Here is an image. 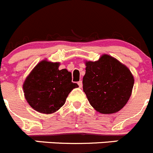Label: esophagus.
I'll return each mask as SVG.
<instances>
[{"label":"esophagus","mask_w":153,"mask_h":153,"mask_svg":"<svg viewBox=\"0 0 153 153\" xmlns=\"http://www.w3.org/2000/svg\"><path fill=\"white\" fill-rule=\"evenodd\" d=\"M78 86L80 87V88H82V85H82V81H79V82H78Z\"/></svg>","instance_id":"1"}]
</instances>
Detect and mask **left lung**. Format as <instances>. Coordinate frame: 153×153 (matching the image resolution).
<instances>
[{
    "instance_id": "8db88e82",
    "label": "left lung",
    "mask_w": 153,
    "mask_h": 153,
    "mask_svg": "<svg viewBox=\"0 0 153 153\" xmlns=\"http://www.w3.org/2000/svg\"><path fill=\"white\" fill-rule=\"evenodd\" d=\"M83 91L91 105L101 114H114L130 99L134 78L130 69L109 55L86 62Z\"/></svg>"
}]
</instances>
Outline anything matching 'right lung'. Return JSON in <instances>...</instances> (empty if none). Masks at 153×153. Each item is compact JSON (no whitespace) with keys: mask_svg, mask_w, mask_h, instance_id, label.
Returning a JSON list of instances; mask_svg holds the SVG:
<instances>
[{"mask_svg":"<svg viewBox=\"0 0 153 153\" xmlns=\"http://www.w3.org/2000/svg\"><path fill=\"white\" fill-rule=\"evenodd\" d=\"M59 63L43 60L36 65L23 83L26 100L35 111L53 114L64 105L70 92L78 85L71 73L59 69Z\"/></svg>","mask_w":153,"mask_h":153,"instance_id":"add662e5","label":"right lung"}]
</instances>
